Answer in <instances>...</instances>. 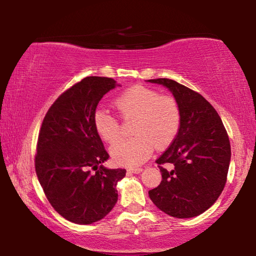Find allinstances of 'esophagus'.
<instances>
[{"label": "esophagus", "mask_w": 256, "mask_h": 256, "mask_svg": "<svg viewBox=\"0 0 256 256\" xmlns=\"http://www.w3.org/2000/svg\"><path fill=\"white\" fill-rule=\"evenodd\" d=\"M128 172H132V174H140L142 172V168L141 167H133V168H128Z\"/></svg>", "instance_id": "34e87169"}]
</instances>
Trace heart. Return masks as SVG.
Instances as JSON below:
<instances>
[{
    "instance_id": "b5f03b06",
    "label": "heart",
    "mask_w": 256,
    "mask_h": 256,
    "mask_svg": "<svg viewBox=\"0 0 256 256\" xmlns=\"http://www.w3.org/2000/svg\"><path fill=\"white\" fill-rule=\"evenodd\" d=\"M115 106L125 120H134V136L125 138L110 148L114 162L122 166L144 164L152 154L154 146L162 150L170 146L178 133L180 110L170 96H162L144 86H134L115 99ZM96 131L107 144L120 138L118 120L110 112L97 110L94 116Z\"/></svg>"
}]
</instances>
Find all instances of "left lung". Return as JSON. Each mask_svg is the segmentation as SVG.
Returning <instances> with one entry per match:
<instances>
[{
    "mask_svg": "<svg viewBox=\"0 0 256 256\" xmlns=\"http://www.w3.org/2000/svg\"><path fill=\"white\" fill-rule=\"evenodd\" d=\"M168 88L178 102V133L156 160L162 180L149 190L158 209L175 218H192L214 204L222 194L230 164V144L222 120L200 94L174 80L152 79Z\"/></svg>",
    "mask_w": 256,
    "mask_h": 256,
    "instance_id": "8db88e82",
    "label": "left lung"
}]
</instances>
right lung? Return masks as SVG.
<instances>
[{"instance_id": "add662e5", "label": "right lung", "mask_w": 256, "mask_h": 256, "mask_svg": "<svg viewBox=\"0 0 256 256\" xmlns=\"http://www.w3.org/2000/svg\"><path fill=\"white\" fill-rule=\"evenodd\" d=\"M118 86L112 78L86 76L60 94L42 120L36 174L52 206L71 222H99L118 202L116 186L126 170L100 164L110 156L94 123L98 102Z\"/></svg>"}]
</instances>
